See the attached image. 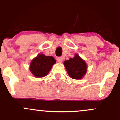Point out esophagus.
<instances>
[{"label":"esophagus","mask_w":120,"mask_h":120,"mask_svg":"<svg viewBox=\"0 0 120 120\" xmlns=\"http://www.w3.org/2000/svg\"><path fill=\"white\" fill-rule=\"evenodd\" d=\"M57 60L58 62L61 63L63 60V57H57Z\"/></svg>","instance_id":"obj_1"}]
</instances>
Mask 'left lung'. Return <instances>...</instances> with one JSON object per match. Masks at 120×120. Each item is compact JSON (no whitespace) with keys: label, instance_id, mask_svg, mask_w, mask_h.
<instances>
[{"label":"left lung","instance_id":"1","mask_svg":"<svg viewBox=\"0 0 120 120\" xmlns=\"http://www.w3.org/2000/svg\"><path fill=\"white\" fill-rule=\"evenodd\" d=\"M69 76L74 79H82L87 71V64L85 61L78 56L75 54L73 58L64 62Z\"/></svg>","mask_w":120,"mask_h":120}]
</instances>
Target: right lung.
<instances>
[{
    "instance_id": "right-lung-1",
    "label": "right lung",
    "mask_w": 120,
    "mask_h": 120,
    "mask_svg": "<svg viewBox=\"0 0 120 120\" xmlns=\"http://www.w3.org/2000/svg\"><path fill=\"white\" fill-rule=\"evenodd\" d=\"M56 60L52 56H46L39 54L31 61L30 70L32 74L37 78L45 77L51 70Z\"/></svg>"
}]
</instances>
